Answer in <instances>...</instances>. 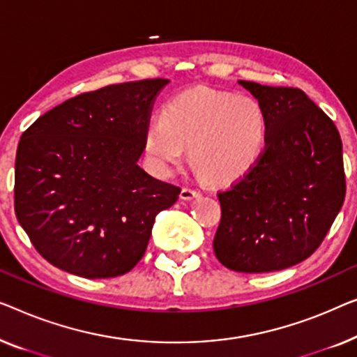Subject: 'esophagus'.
<instances>
[{"instance_id":"34e87169","label":"esophagus","mask_w":357,"mask_h":357,"mask_svg":"<svg viewBox=\"0 0 357 357\" xmlns=\"http://www.w3.org/2000/svg\"><path fill=\"white\" fill-rule=\"evenodd\" d=\"M198 196H199V191L190 187H183L182 193H180V198L182 199H193V198H198Z\"/></svg>"}]
</instances>
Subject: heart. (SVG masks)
Masks as SVG:
<instances>
[{
	"label": "heart",
	"mask_w": 357,
	"mask_h": 357,
	"mask_svg": "<svg viewBox=\"0 0 357 357\" xmlns=\"http://www.w3.org/2000/svg\"><path fill=\"white\" fill-rule=\"evenodd\" d=\"M268 121L257 100L229 91L195 89L169 101L149 121L144 153L159 175H169L190 148V162L215 185L236 182L264 154Z\"/></svg>",
	"instance_id": "1"
}]
</instances>
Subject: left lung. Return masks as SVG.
<instances>
[{
  "instance_id": "obj_1",
  "label": "left lung",
  "mask_w": 357,
  "mask_h": 357,
  "mask_svg": "<svg viewBox=\"0 0 357 357\" xmlns=\"http://www.w3.org/2000/svg\"><path fill=\"white\" fill-rule=\"evenodd\" d=\"M238 84L264 107L267 144L250 174L217 193L222 215L214 252L235 272L282 271L317 250L342 209V138L303 90Z\"/></svg>"
}]
</instances>
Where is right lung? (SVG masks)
Returning <instances> with one entry per match:
<instances>
[{"label": "right lung", "mask_w": 357, "mask_h": 357, "mask_svg": "<svg viewBox=\"0 0 357 357\" xmlns=\"http://www.w3.org/2000/svg\"><path fill=\"white\" fill-rule=\"evenodd\" d=\"M167 84L146 79L82 93L22 133L14 211L50 264L109 278L143 257L154 217L180 195L138 166L153 105Z\"/></svg>", "instance_id": "right-lung-1"}]
</instances>
